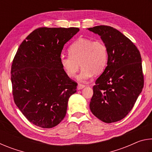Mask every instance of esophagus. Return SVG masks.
Listing matches in <instances>:
<instances>
[{"mask_svg": "<svg viewBox=\"0 0 152 152\" xmlns=\"http://www.w3.org/2000/svg\"><path fill=\"white\" fill-rule=\"evenodd\" d=\"M85 86L84 85V84H78V86H77V89L78 90H81L82 88H84Z\"/></svg>", "mask_w": 152, "mask_h": 152, "instance_id": "1", "label": "esophagus"}]
</instances>
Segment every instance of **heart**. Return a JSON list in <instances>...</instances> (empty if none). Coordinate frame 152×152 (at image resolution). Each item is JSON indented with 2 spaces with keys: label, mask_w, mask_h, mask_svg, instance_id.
Segmentation results:
<instances>
[{
  "label": "heart",
  "mask_w": 152,
  "mask_h": 152,
  "mask_svg": "<svg viewBox=\"0 0 152 152\" xmlns=\"http://www.w3.org/2000/svg\"><path fill=\"white\" fill-rule=\"evenodd\" d=\"M68 53V56H61L60 64L64 72L70 78L75 76L80 66L82 68L78 78L85 82L93 74H101L107 66L108 50L101 41L93 42L86 38H80L70 46Z\"/></svg>",
  "instance_id": "b5f03b06"
}]
</instances>
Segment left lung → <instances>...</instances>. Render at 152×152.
Returning <instances> with one entry per match:
<instances>
[{"mask_svg": "<svg viewBox=\"0 0 152 152\" xmlns=\"http://www.w3.org/2000/svg\"><path fill=\"white\" fill-rule=\"evenodd\" d=\"M101 36L108 50L107 66L95 82L90 109L107 123L117 122L131 111L143 87L141 58L137 47L115 28H88Z\"/></svg>", "mask_w": 152, "mask_h": 152, "instance_id": "left-lung-1", "label": "left lung"}]
</instances>
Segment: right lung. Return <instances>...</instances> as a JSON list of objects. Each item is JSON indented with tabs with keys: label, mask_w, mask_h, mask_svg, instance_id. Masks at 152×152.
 <instances>
[{
	"label": "right lung",
	"mask_w": 152,
	"mask_h": 152,
	"mask_svg": "<svg viewBox=\"0 0 152 152\" xmlns=\"http://www.w3.org/2000/svg\"><path fill=\"white\" fill-rule=\"evenodd\" d=\"M79 30L38 28L18 49L11 66L12 95L17 107L36 126L52 128L66 116L77 84L64 72L60 56L65 43Z\"/></svg>",
	"instance_id": "right-lung-1"
}]
</instances>
